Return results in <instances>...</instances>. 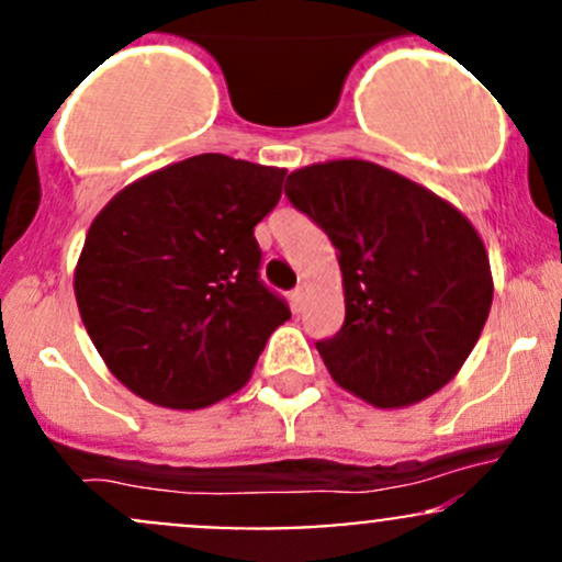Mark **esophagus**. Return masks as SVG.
<instances>
[{
	"mask_svg": "<svg viewBox=\"0 0 562 562\" xmlns=\"http://www.w3.org/2000/svg\"><path fill=\"white\" fill-rule=\"evenodd\" d=\"M304 302H307V293H304V288H302V285L293 288V293H291V304H293V310H296V313H302V310H304Z\"/></svg>",
	"mask_w": 562,
	"mask_h": 562,
	"instance_id": "34e87169",
	"label": "esophagus"
}]
</instances>
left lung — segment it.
<instances>
[{
  "instance_id": "8db88e82",
  "label": "left lung",
  "mask_w": 562,
  "mask_h": 562,
  "mask_svg": "<svg viewBox=\"0 0 562 562\" xmlns=\"http://www.w3.org/2000/svg\"><path fill=\"white\" fill-rule=\"evenodd\" d=\"M285 195L337 247L345 323L315 342L334 381L375 407L443 389L492 307L490 258L473 225L435 192L364 160L293 171Z\"/></svg>"
}]
</instances>
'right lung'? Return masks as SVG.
Instances as JSON below:
<instances>
[{"label": "right lung", "mask_w": 562, "mask_h": 562, "mask_svg": "<svg viewBox=\"0 0 562 562\" xmlns=\"http://www.w3.org/2000/svg\"><path fill=\"white\" fill-rule=\"evenodd\" d=\"M282 179V168L198 155L124 187L94 217L76 269L78 310L133 394L195 411L245 386L291 317L260 280L255 241Z\"/></svg>", "instance_id": "obj_1"}]
</instances>
